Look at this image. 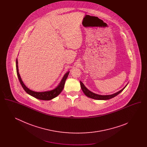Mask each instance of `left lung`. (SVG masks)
<instances>
[{
  "instance_id": "8db88e82",
  "label": "left lung",
  "mask_w": 147,
  "mask_h": 147,
  "mask_svg": "<svg viewBox=\"0 0 147 147\" xmlns=\"http://www.w3.org/2000/svg\"><path fill=\"white\" fill-rule=\"evenodd\" d=\"M80 86H81V88L82 89V90L83 91L84 94L89 97V98H92L94 99H96V100H109L111 98H114L115 96H117L118 94H119L120 92H121L123 90V89L126 88V86H125L122 90H121L120 91L117 92L116 93H115L112 95H98V94H96L94 92H92L91 91H89L85 86H84L83 83L82 82H80Z\"/></svg>"
}]
</instances>
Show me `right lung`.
Here are the masks:
<instances>
[{
    "label": "right lung",
    "mask_w": 147,
    "mask_h": 147,
    "mask_svg": "<svg viewBox=\"0 0 147 147\" xmlns=\"http://www.w3.org/2000/svg\"><path fill=\"white\" fill-rule=\"evenodd\" d=\"M18 64V59H16V73H17V75H18V78H19V82L21 84L22 87L24 89V90L26 91L28 94L30 95L31 96L36 98L37 99H40V100H50L53 98H56V96H57L63 90L65 80L68 76V74L69 73V71H68L64 75L60 84H59V85L55 89H53L51 91H45V92H35V91H32V90H30L22 82L21 77L20 76V74L19 73Z\"/></svg>",
    "instance_id": "1"
}]
</instances>
